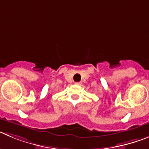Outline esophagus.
Returning <instances> with one entry per match:
<instances>
[{
  "mask_svg": "<svg viewBox=\"0 0 149 149\" xmlns=\"http://www.w3.org/2000/svg\"><path fill=\"white\" fill-rule=\"evenodd\" d=\"M75 84H76V85H81V82H76Z\"/></svg>",
  "mask_w": 149,
  "mask_h": 149,
  "instance_id": "34e87169",
  "label": "esophagus"
}]
</instances>
